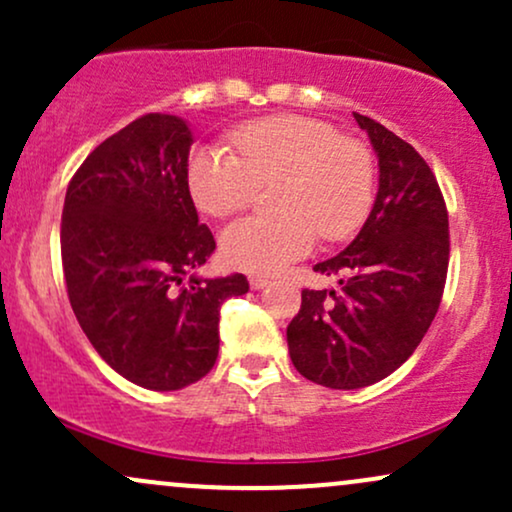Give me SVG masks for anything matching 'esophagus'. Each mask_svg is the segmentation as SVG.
Returning <instances> with one entry per match:
<instances>
[{"mask_svg":"<svg viewBox=\"0 0 512 512\" xmlns=\"http://www.w3.org/2000/svg\"><path fill=\"white\" fill-rule=\"evenodd\" d=\"M269 284V276H262V274H252L250 276V286L255 291H260V289H264V286Z\"/></svg>","mask_w":512,"mask_h":512,"instance_id":"obj_1","label":"esophagus"}]
</instances>
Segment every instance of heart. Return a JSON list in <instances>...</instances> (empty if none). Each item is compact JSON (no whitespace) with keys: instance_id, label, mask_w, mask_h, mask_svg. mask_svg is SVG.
<instances>
[{"instance_id":"obj_1","label":"heart","mask_w":512,"mask_h":512,"mask_svg":"<svg viewBox=\"0 0 512 512\" xmlns=\"http://www.w3.org/2000/svg\"><path fill=\"white\" fill-rule=\"evenodd\" d=\"M236 149L202 146L187 161V187L211 216L245 209L257 185L276 182L272 207L281 214L248 216L223 231L228 264L274 274L313 250L317 233L337 243L368 219L375 199V161L354 137L303 115H269L231 134Z\"/></svg>"}]
</instances>
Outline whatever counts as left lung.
<instances>
[{"instance_id": "obj_1", "label": "left lung", "mask_w": 512, "mask_h": 512, "mask_svg": "<svg viewBox=\"0 0 512 512\" xmlns=\"http://www.w3.org/2000/svg\"><path fill=\"white\" fill-rule=\"evenodd\" d=\"M378 154V195L366 223L315 272L339 274V291L303 289L286 327L293 366L332 390H358L402 366L443 298L450 260L448 209L414 146L354 113Z\"/></svg>"}]
</instances>
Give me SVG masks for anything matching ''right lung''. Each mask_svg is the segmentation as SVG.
Instances as JSON below:
<instances>
[{
	"instance_id": "add662e5",
	"label": "right lung",
	"mask_w": 512,
	"mask_h": 512,
	"mask_svg": "<svg viewBox=\"0 0 512 512\" xmlns=\"http://www.w3.org/2000/svg\"><path fill=\"white\" fill-rule=\"evenodd\" d=\"M190 127L149 113L98 144L67 187L62 269L81 330L115 373L146 390L187 387L219 356V310L243 274L202 279L216 240L187 187Z\"/></svg>"
}]
</instances>
